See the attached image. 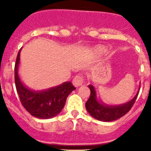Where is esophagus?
<instances>
[{
    "label": "esophagus",
    "instance_id": "1",
    "mask_svg": "<svg viewBox=\"0 0 151 151\" xmlns=\"http://www.w3.org/2000/svg\"><path fill=\"white\" fill-rule=\"evenodd\" d=\"M83 83V78L81 76H76L73 80V85L75 87H79Z\"/></svg>",
    "mask_w": 151,
    "mask_h": 151
}]
</instances>
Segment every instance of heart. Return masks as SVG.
<instances>
[{
	"instance_id": "heart-1",
	"label": "heart",
	"mask_w": 151,
	"mask_h": 151,
	"mask_svg": "<svg viewBox=\"0 0 151 151\" xmlns=\"http://www.w3.org/2000/svg\"><path fill=\"white\" fill-rule=\"evenodd\" d=\"M105 50H106L105 47H101V46H97V47H95V49H94V52L98 55L103 54V53L105 52Z\"/></svg>"
}]
</instances>
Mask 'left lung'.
Here are the masks:
<instances>
[{
    "label": "left lung",
    "instance_id": "left-lung-1",
    "mask_svg": "<svg viewBox=\"0 0 151 151\" xmlns=\"http://www.w3.org/2000/svg\"><path fill=\"white\" fill-rule=\"evenodd\" d=\"M88 88L91 91V95L86 103L87 111L91 117L97 120L109 122L118 120L129 112L137 98L140 87L133 99L125 104L119 105H109L104 104L102 101L98 99L95 87L91 84L88 85Z\"/></svg>",
    "mask_w": 151,
    "mask_h": 151
}]
</instances>
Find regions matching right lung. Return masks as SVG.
<instances>
[{
    "mask_svg": "<svg viewBox=\"0 0 151 151\" xmlns=\"http://www.w3.org/2000/svg\"><path fill=\"white\" fill-rule=\"evenodd\" d=\"M20 49L15 65V83L17 92L24 107L31 115L41 119L56 116L65 104L66 99L76 88L71 82H65L45 90L31 89L21 80L18 74L20 63Z\"/></svg>",
    "mask_w": 151,
    "mask_h": 151,
    "instance_id": "add662e5",
    "label": "right lung"
}]
</instances>
